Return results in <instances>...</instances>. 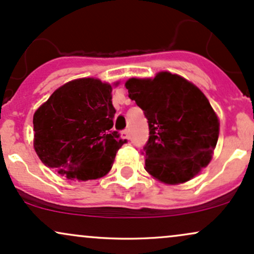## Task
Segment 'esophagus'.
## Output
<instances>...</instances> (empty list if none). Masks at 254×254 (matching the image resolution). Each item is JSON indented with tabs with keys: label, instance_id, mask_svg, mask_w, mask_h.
Here are the masks:
<instances>
[{
	"label": "esophagus",
	"instance_id": "34e87169",
	"mask_svg": "<svg viewBox=\"0 0 254 254\" xmlns=\"http://www.w3.org/2000/svg\"><path fill=\"white\" fill-rule=\"evenodd\" d=\"M121 135H122V138H124V139H129V138H130L129 130H128V129H125L124 132L121 133Z\"/></svg>",
	"mask_w": 254,
	"mask_h": 254
}]
</instances>
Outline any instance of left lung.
Returning a JSON list of instances; mask_svg holds the SVG:
<instances>
[{
    "mask_svg": "<svg viewBox=\"0 0 254 254\" xmlns=\"http://www.w3.org/2000/svg\"><path fill=\"white\" fill-rule=\"evenodd\" d=\"M126 88L148 122L146 171L168 184L191 180L209 164L219 138V120L203 92L170 72L130 78Z\"/></svg>",
    "mask_w": 254,
    "mask_h": 254,
    "instance_id": "8db88e82",
    "label": "left lung"
}]
</instances>
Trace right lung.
Segmentation results:
<instances>
[{
	"instance_id": "obj_1",
	"label": "right lung",
	"mask_w": 254,
	"mask_h": 254,
	"mask_svg": "<svg viewBox=\"0 0 254 254\" xmlns=\"http://www.w3.org/2000/svg\"><path fill=\"white\" fill-rule=\"evenodd\" d=\"M115 113L110 84L95 78L66 83L33 116L38 157L68 180L102 177L127 142L113 129Z\"/></svg>"
}]
</instances>
